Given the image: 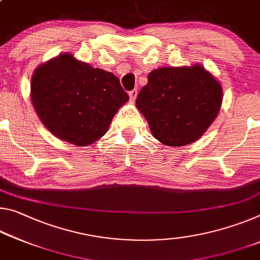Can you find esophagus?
Returning a JSON list of instances; mask_svg holds the SVG:
<instances>
[{
  "mask_svg": "<svg viewBox=\"0 0 260 260\" xmlns=\"http://www.w3.org/2000/svg\"><path fill=\"white\" fill-rule=\"evenodd\" d=\"M137 96H138V90L137 89L131 90V91H129V98H131V100L134 101L135 98H137Z\"/></svg>",
  "mask_w": 260,
  "mask_h": 260,
  "instance_id": "34e87169",
  "label": "esophagus"
}]
</instances>
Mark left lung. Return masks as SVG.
<instances>
[{
  "label": "left lung",
  "instance_id": "obj_1",
  "mask_svg": "<svg viewBox=\"0 0 260 260\" xmlns=\"http://www.w3.org/2000/svg\"><path fill=\"white\" fill-rule=\"evenodd\" d=\"M221 102V84L197 64L152 71L138 94L137 108L159 142L180 147L205 133L219 113Z\"/></svg>",
  "mask_w": 260,
  "mask_h": 260
}]
</instances>
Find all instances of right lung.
Wrapping results in <instances>:
<instances>
[{
  "label": "right lung",
  "mask_w": 260,
  "mask_h": 260,
  "mask_svg": "<svg viewBox=\"0 0 260 260\" xmlns=\"http://www.w3.org/2000/svg\"><path fill=\"white\" fill-rule=\"evenodd\" d=\"M128 98L112 73L71 54L41 64L31 80L32 104L40 120L55 137L76 146L102 138Z\"/></svg>",
  "instance_id": "right-lung-1"
}]
</instances>
